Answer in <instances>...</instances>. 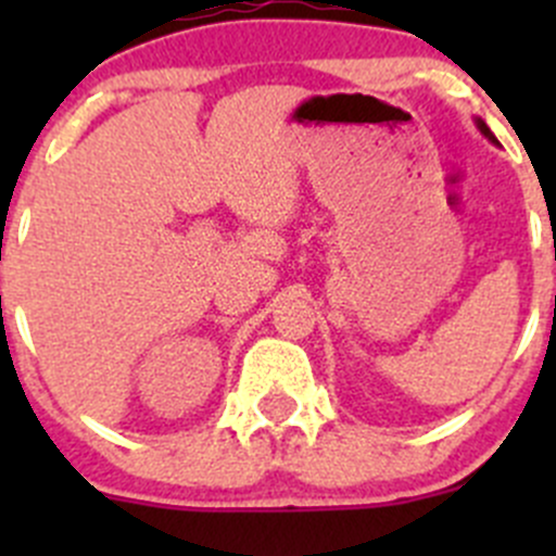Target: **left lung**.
<instances>
[{"label": "left lung", "instance_id": "8db88e82", "mask_svg": "<svg viewBox=\"0 0 556 556\" xmlns=\"http://www.w3.org/2000/svg\"><path fill=\"white\" fill-rule=\"evenodd\" d=\"M476 128H479V131H481V134H484V137H486V139H490V142H492V144H497L495 134H492V131H490V126H486V123H484V121H481V117H476Z\"/></svg>", "mask_w": 556, "mask_h": 556}]
</instances>
